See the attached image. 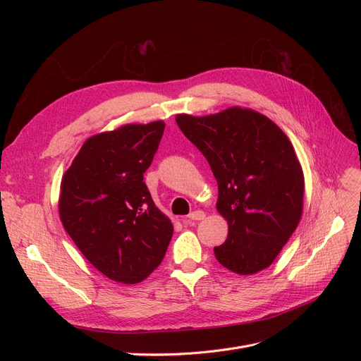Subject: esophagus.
Instances as JSON below:
<instances>
[{
	"label": "esophagus",
	"instance_id": "esophagus-1",
	"mask_svg": "<svg viewBox=\"0 0 361 361\" xmlns=\"http://www.w3.org/2000/svg\"><path fill=\"white\" fill-rule=\"evenodd\" d=\"M204 216L206 215H204L203 211H195V212H192L190 215H188L187 218H184L183 222H187V221H202Z\"/></svg>",
	"mask_w": 361,
	"mask_h": 361
}]
</instances>
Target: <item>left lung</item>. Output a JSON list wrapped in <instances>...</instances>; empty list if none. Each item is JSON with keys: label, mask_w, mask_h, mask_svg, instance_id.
I'll return each mask as SVG.
<instances>
[{"label": "left lung", "mask_w": 361, "mask_h": 361, "mask_svg": "<svg viewBox=\"0 0 361 361\" xmlns=\"http://www.w3.org/2000/svg\"><path fill=\"white\" fill-rule=\"evenodd\" d=\"M184 136L209 162L218 183V212L228 237L214 247L235 274H256L275 260L302 212L305 178L294 147L268 117L228 108L207 117L181 114Z\"/></svg>", "instance_id": "obj_1"}]
</instances>
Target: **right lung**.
<instances>
[{"instance_id":"obj_1","label":"right lung","mask_w":361,"mask_h":361,"mask_svg":"<svg viewBox=\"0 0 361 361\" xmlns=\"http://www.w3.org/2000/svg\"><path fill=\"white\" fill-rule=\"evenodd\" d=\"M165 123L127 124L85 142L61 181L60 216L83 256L109 279L137 283L162 262L173 237L143 174Z\"/></svg>"}]
</instances>
